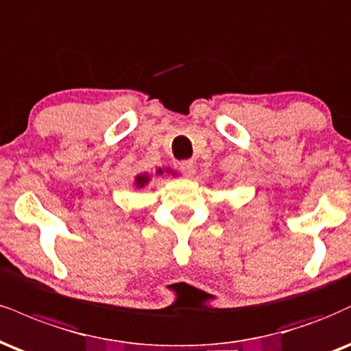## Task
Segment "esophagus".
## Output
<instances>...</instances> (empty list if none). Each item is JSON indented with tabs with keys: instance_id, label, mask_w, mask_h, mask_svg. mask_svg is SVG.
<instances>
[{
	"instance_id": "34e87169",
	"label": "esophagus",
	"mask_w": 351,
	"mask_h": 351,
	"mask_svg": "<svg viewBox=\"0 0 351 351\" xmlns=\"http://www.w3.org/2000/svg\"><path fill=\"white\" fill-rule=\"evenodd\" d=\"M180 170H181V173H183L184 176H193L194 171H196V170H194V163L189 162V160L180 163Z\"/></svg>"
}]
</instances>
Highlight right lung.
<instances>
[{"label": "right lung", "mask_w": 351, "mask_h": 351, "mask_svg": "<svg viewBox=\"0 0 351 351\" xmlns=\"http://www.w3.org/2000/svg\"><path fill=\"white\" fill-rule=\"evenodd\" d=\"M163 171H165V170H162V168H158L157 175H163ZM167 171L171 173V170H167ZM150 178H152V176L149 175V173H142V175H137V176H135V186H137V188H143L147 183H149Z\"/></svg>", "instance_id": "add662e5"}]
</instances>
